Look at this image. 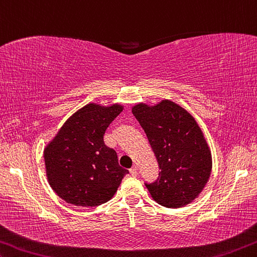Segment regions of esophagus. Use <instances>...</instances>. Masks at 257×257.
<instances>
[{
	"mask_svg": "<svg viewBox=\"0 0 257 257\" xmlns=\"http://www.w3.org/2000/svg\"><path fill=\"white\" fill-rule=\"evenodd\" d=\"M130 173H131L132 176H138V169H137V167H133V168H131L130 169Z\"/></svg>",
	"mask_w": 257,
	"mask_h": 257,
	"instance_id": "obj_1",
	"label": "esophagus"
}]
</instances>
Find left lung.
Returning <instances> with one entry per match:
<instances>
[{
    "instance_id": "8db88e82",
    "label": "left lung",
    "mask_w": 257,
    "mask_h": 257,
    "mask_svg": "<svg viewBox=\"0 0 257 257\" xmlns=\"http://www.w3.org/2000/svg\"><path fill=\"white\" fill-rule=\"evenodd\" d=\"M132 112L161 170L156 181L145 183L153 199L167 208L192 202L211 172V154L195 119L168 100L155 106L137 104Z\"/></svg>"
}]
</instances>
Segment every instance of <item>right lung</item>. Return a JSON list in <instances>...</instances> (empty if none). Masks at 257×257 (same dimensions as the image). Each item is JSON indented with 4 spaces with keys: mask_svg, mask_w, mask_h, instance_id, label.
I'll use <instances>...</instances> for the list:
<instances>
[{
    "mask_svg": "<svg viewBox=\"0 0 257 257\" xmlns=\"http://www.w3.org/2000/svg\"><path fill=\"white\" fill-rule=\"evenodd\" d=\"M123 106L90 103L65 121L45 149L47 177L55 193L70 204L96 207L109 201L128 171L103 141L105 130Z\"/></svg>",
    "mask_w": 257,
    "mask_h": 257,
    "instance_id": "obj_1",
    "label": "right lung"
}]
</instances>
